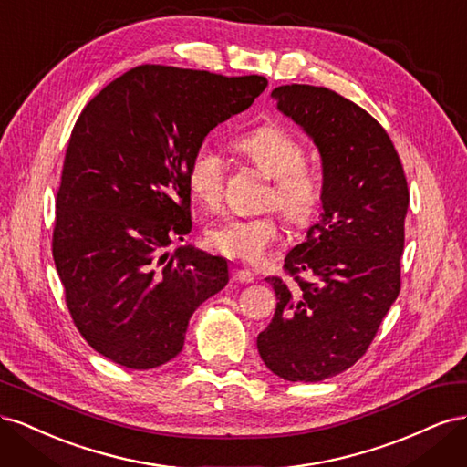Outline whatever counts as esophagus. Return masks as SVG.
<instances>
[{
  "label": "esophagus",
  "instance_id": "esophagus-1",
  "mask_svg": "<svg viewBox=\"0 0 467 467\" xmlns=\"http://www.w3.org/2000/svg\"><path fill=\"white\" fill-rule=\"evenodd\" d=\"M234 280L235 282H242V285H249V282L255 280V275H253L251 271H247V268H235V271H234Z\"/></svg>",
  "mask_w": 467,
  "mask_h": 467
}]
</instances>
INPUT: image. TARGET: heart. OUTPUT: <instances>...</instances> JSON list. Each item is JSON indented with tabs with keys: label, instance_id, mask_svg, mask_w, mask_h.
Wrapping results in <instances>:
<instances>
[{
	"label": "heart",
	"instance_id": "1",
	"mask_svg": "<svg viewBox=\"0 0 467 467\" xmlns=\"http://www.w3.org/2000/svg\"><path fill=\"white\" fill-rule=\"evenodd\" d=\"M237 148L261 171L275 179L266 206H276L292 225H307L321 204V182L307 169L306 148L298 138L275 124L259 126L237 140ZM223 161L218 148L204 140L191 155L187 182L192 196L204 206H216L222 196ZM206 244L222 255L257 265L280 242V228L273 216L228 218L206 230Z\"/></svg>",
	"mask_w": 467,
	"mask_h": 467
}]
</instances>
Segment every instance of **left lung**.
Segmentation results:
<instances>
[{"instance_id":"1","label":"left lung","mask_w":467,"mask_h":467,"mask_svg":"<svg viewBox=\"0 0 467 467\" xmlns=\"http://www.w3.org/2000/svg\"><path fill=\"white\" fill-rule=\"evenodd\" d=\"M271 95L319 150L323 210L285 259L296 285L266 278L278 302L257 348L273 374L321 381L364 355L398 298L409 191L388 132L364 109L298 83Z\"/></svg>"}]
</instances>
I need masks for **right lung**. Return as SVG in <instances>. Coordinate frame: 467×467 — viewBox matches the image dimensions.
I'll return each mask as SVG.
<instances>
[{
    "mask_svg": "<svg viewBox=\"0 0 467 467\" xmlns=\"http://www.w3.org/2000/svg\"><path fill=\"white\" fill-rule=\"evenodd\" d=\"M263 76L138 66L95 95L72 130L52 255L81 337L124 368L150 370L185 345L194 309L230 280L192 245L187 167L212 129L251 107Z\"/></svg>",
    "mask_w": 467,
    "mask_h": 467,
    "instance_id": "right-lung-1",
    "label": "right lung"
}]
</instances>
